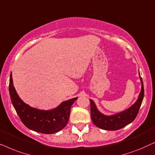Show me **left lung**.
Wrapping results in <instances>:
<instances>
[{
	"label": "left lung",
	"mask_w": 155,
	"mask_h": 155,
	"mask_svg": "<svg viewBox=\"0 0 155 155\" xmlns=\"http://www.w3.org/2000/svg\"><path fill=\"white\" fill-rule=\"evenodd\" d=\"M140 80L142 82V90L137 101L133 106L122 113L111 116L104 115L97 110L94 101L90 100L91 117L93 123L96 126L106 130H117L133 122L139 112L144 97V86L141 76H140Z\"/></svg>",
	"instance_id": "1"
}]
</instances>
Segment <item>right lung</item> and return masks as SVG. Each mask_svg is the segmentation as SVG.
<instances>
[{"label":"right lung","mask_w":155,"mask_h":155,"mask_svg":"<svg viewBox=\"0 0 155 155\" xmlns=\"http://www.w3.org/2000/svg\"><path fill=\"white\" fill-rule=\"evenodd\" d=\"M13 84L11 74L9 83L10 99L18 116L28 128L44 134H53L64 128L69 121L71 107L77 98L61 103L51 110H38L22 101Z\"/></svg>","instance_id":"obj_1"}]
</instances>
